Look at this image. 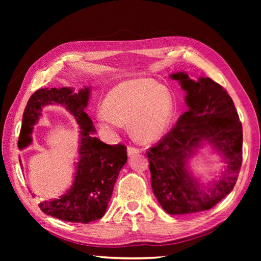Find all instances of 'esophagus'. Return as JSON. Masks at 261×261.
<instances>
[{"label": "esophagus", "instance_id": "34e87169", "mask_svg": "<svg viewBox=\"0 0 261 261\" xmlns=\"http://www.w3.org/2000/svg\"><path fill=\"white\" fill-rule=\"evenodd\" d=\"M139 152H140V150L137 149V148H134V147H130V146L127 148V154H128V156H132L134 154H137Z\"/></svg>", "mask_w": 261, "mask_h": 261}]
</instances>
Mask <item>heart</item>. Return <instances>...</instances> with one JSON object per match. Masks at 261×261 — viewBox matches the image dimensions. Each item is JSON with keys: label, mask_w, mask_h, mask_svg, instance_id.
I'll return each mask as SVG.
<instances>
[{"label": "heart", "mask_w": 261, "mask_h": 261, "mask_svg": "<svg viewBox=\"0 0 261 261\" xmlns=\"http://www.w3.org/2000/svg\"><path fill=\"white\" fill-rule=\"evenodd\" d=\"M105 110L97 116L101 129L115 133L121 125H129L134 137L150 143L167 130L173 100L170 91L153 80L135 78L111 90L105 101Z\"/></svg>", "instance_id": "obj_1"}]
</instances>
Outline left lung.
<instances>
[{
  "label": "left lung",
  "mask_w": 261,
  "mask_h": 261,
  "mask_svg": "<svg viewBox=\"0 0 261 261\" xmlns=\"http://www.w3.org/2000/svg\"><path fill=\"white\" fill-rule=\"evenodd\" d=\"M185 90L188 111L147 152L151 187L161 207L170 215L209 210L232 192L243 159V127L232 98L208 77L198 81L185 72L171 74ZM209 144L221 154L226 171L207 187L188 168L198 149Z\"/></svg>",
  "instance_id": "left-lung-1"
}]
</instances>
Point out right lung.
<instances>
[{
	"label": "right lung",
	"instance_id": "obj_1",
	"mask_svg": "<svg viewBox=\"0 0 261 261\" xmlns=\"http://www.w3.org/2000/svg\"><path fill=\"white\" fill-rule=\"evenodd\" d=\"M89 96L90 87H84L78 92L68 87L37 90L23 111L18 138L20 150L31 144L34 126L46 106L64 107L74 116L81 128V139L73 184L59 198L39 203L42 212L67 222L88 223L103 217L118 173L127 162L124 145H107L93 136L96 128L86 113Z\"/></svg>",
	"mask_w": 261,
	"mask_h": 261
}]
</instances>
